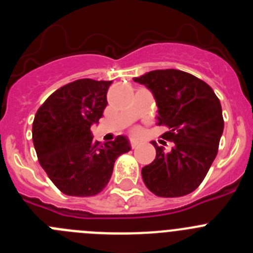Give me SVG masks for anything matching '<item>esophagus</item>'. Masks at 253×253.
<instances>
[{"mask_svg": "<svg viewBox=\"0 0 253 253\" xmlns=\"http://www.w3.org/2000/svg\"><path fill=\"white\" fill-rule=\"evenodd\" d=\"M139 146V142L138 140H130V147L131 148H137V147Z\"/></svg>", "mask_w": 253, "mask_h": 253, "instance_id": "obj_1", "label": "esophagus"}]
</instances>
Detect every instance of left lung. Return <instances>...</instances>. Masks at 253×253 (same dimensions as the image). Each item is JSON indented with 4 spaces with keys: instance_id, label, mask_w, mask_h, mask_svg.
Here are the masks:
<instances>
[{
    "instance_id": "1",
    "label": "left lung",
    "mask_w": 253,
    "mask_h": 253,
    "mask_svg": "<svg viewBox=\"0 0 253 253\" xmlns=\"http://www.w3.org/2000/svg\"><path fill=\"white\" fill-rule=\"evenodd\" d=\"M134 81L153 93L157 124L169 128L162 138L173 143L169 152L153 143L156 158L142 169L144 184L161 198L193 193L218 153L224 129L220 101L209 84L178 69L151 71Z\"/></svg>"
}]
</instances>
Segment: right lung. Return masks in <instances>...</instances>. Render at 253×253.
<instances>
[{
    "label": "right lung",
    "instance_id": "add662e5",
    "mask_svg": "<svg viewBox=\"0 0 253 253\" xmlns=\"http://www.w3.org/2000/svg\"><path fill=\"white\" fill-rule=\"evenodd\" d=\"M111 81L77 80L51 93L38 109L33 142L40 166L51 182L69 196H93L106 187L115 160L130 151L128 138L101 144L91 125L107 105Z\"/></svg>",
    "mask_w": 253,
    "mask_h": 253
}]
</instances>
